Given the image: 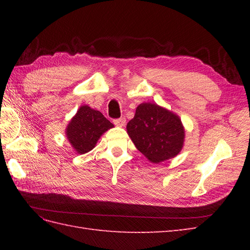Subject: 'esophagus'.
<instances>
[{"instance_id":"obj_1","label":"esophagus","mask_w":250,"mask_h":250,"mask_svg":"<svg viewBox=\"0 0 250 250\" xmlns=\"http://www.w3.org/2000/svg\"><path fill=\"white\" fill-rule=\"evenodd\" d=\"M114 124L117 126H125V118H119V119H115Z\"/></svg>"}]
</instances>
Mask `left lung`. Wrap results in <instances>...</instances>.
Instances as JSON below:
<instances>
[{"mask_svg":"<svg viewBox=\"0 0 250 250\" xmlns=\"http://www.w3.org/2000/svg\"><path fill=\"white\" fill-rule=\"evenodd\" d=\"M126 132L135 147L152 163L177 156L185 141V129L179 117L156 103L137 106Z\"/></svg>","mask_w":250,"mask_h":250,"instance_id":"obj_1","label":"left lung"}]
</instances>
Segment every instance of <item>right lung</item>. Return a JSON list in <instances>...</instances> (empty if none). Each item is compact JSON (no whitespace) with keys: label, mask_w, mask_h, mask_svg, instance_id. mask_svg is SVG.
Segmentation results:
<instances>
[{"label":"right lung","mask_w":250,"mask_h":250,"mask_svg":"<svg viewBox=\"0 0 250 250\" xmlns=\"http://www.w3.org/2000/svg\"><path fill=\"white\" fill-rule=\"evenodd\" d=\"M110 128L114 125L102 113L83 105L67 125L65 134L74 150L83 155L92 150L100 137Z\"/></svg>","instance_id":"1"}]
</instances>
